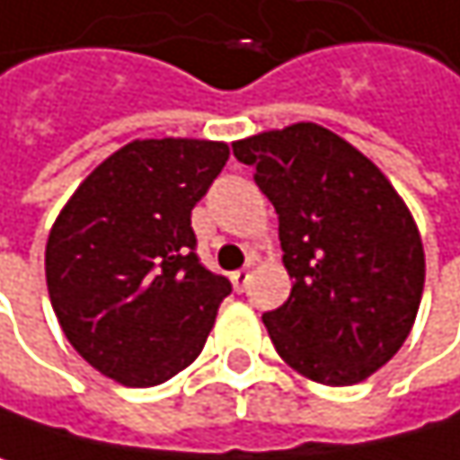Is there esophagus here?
Returning a JSON list of instances; mask_svg holds the SVG:
<instances>
[{"label":"esophagus","instance_id":"obj_1","mask_svg":"<svg viewBox=\"0 0 460 460\" xmlns=\"http://www.w3.org/2000/svg\"><path fill=\"white\" fill-rule=\"evenodd\" d=\"M248 283H251V270H237V272H232V286H234L237 294H243V291L248 288Z\"/></svg>","mask_w":460,"mask_h":460}]
</instances>
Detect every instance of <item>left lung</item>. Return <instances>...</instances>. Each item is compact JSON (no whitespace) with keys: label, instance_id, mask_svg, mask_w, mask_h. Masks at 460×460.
<instances>
[{"label":"left lung","instance_id":"8db88e82","mask_svg":"<svg viewBox=\"0 0 460 460\" xmlns=\"http://www.w3.org/2000/svg\"><path fill=\"white\" fill-rule=\"evenodd\" d=\"M232 147L275 204L294 278L288 302L264 313L280 358L323 385L367 380L404 345L420 307L426 256L407 204L361 150L318 123Z\"/></svg>","mask_w":460,"mask_h":460}]
</instances>
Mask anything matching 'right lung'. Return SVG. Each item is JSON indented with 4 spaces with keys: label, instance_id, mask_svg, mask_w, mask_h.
Listing matches in <instances>:
<instances>
[{
    "label": "right lung",
    "instance_id": "obj_1",
    "mask_svg": "<svg viewBox=\"0 0 460 460\" xmlns=\"http://www.w3.org/2000/svg\"><path fill=\"white\" fill-rule=\"evenodd\" d=\"M226 161V142L134 139L58 212L45 248L50 305L104 377L147 388L201 353L232 283L199 261L190 209Z\"/></svg>",
    "mask_w": 460,
    "mask_h": 460
}]
</instances>
